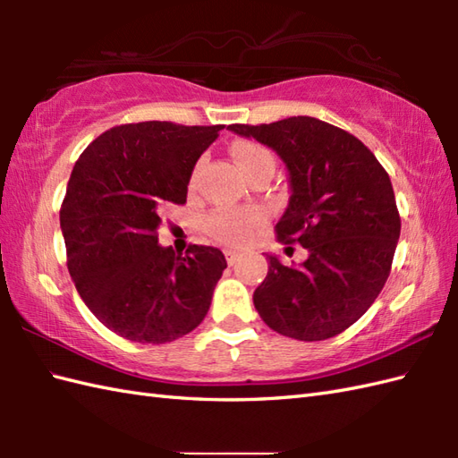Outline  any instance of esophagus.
I'll return each mask as SVG.
<instances>
[{
    "label": "esophagus",
    "mask_w": 458,
    "mask_h": 458,
    "mask_svg": "<svg viewBox=\"0 0 458 458\" xmlns=\"http://www.w3.org/2000/svg\"><path fill=\"white\" fill-rule=\"evenodd\" d=\"M224 256H226L228 266H234L236 261H238V258H240V254H238L236 250H226V251H224Z\"/></svg>",
    "instance_id": "obj_1"
}]
</instances>
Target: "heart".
Segmentation results:
<instances>
[{"label":"heart","mask_w":458,"mask_h":458,"mask_svg":"<svg viewBox=\"0 0 458 458\" xmlns=\"http://www.w3.org/2000/svg\"><path fill=\"white\" fill-rule=\"evenodd\" d=\"M234 155L246 177L259 167H274V155L258 143L240 141L234 145ZM261 222V212L242 208H220L207 218V232L218 242L230 246H240L250 240L251 230Z\"/></svg>","instance_id":"obj_1"}]
</instances>
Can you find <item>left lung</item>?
Masks as SVG:
<instances>
[{"mask_svg": "<svg viewBox=\"0 0 458 458\" xmlns=\"http://www.w3.org/2000/svg\"><path fill=\"white\" fill-rule=\"evenodd\" d=\"M228 130L267 145L285 163L291 197L276 232L309 251L289 267L267 254L256 310L284 336L313 343L340 335L390 276L402 230L390 177L358 138L310 115Z\"/></svg>", "mask_w": 458, "mask_h": 458, "instance_id": "obj_1", "label": "left lung"}]
</instances>
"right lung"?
Instances as JSON below:
<instances>
[{
    "label": "right lung",
    "mask_w": 458,
    "mask_h": 458,
    "mask_svg": "<svg viewBox=\"0 0 458 458\" xmlns=\"http://www.w3.org/2000/svg\"><path fill=\"white\" fill-rule=\"evenodd\" d=\"M224 125L112 128L76 161L61 208L68 271L104 327L133 343H173L207 317L226 269L218 248L159 244L161 210L187 202L200 155Z\"/></svg>",
    "instance_id": "add662e5"
}]
</instances>
